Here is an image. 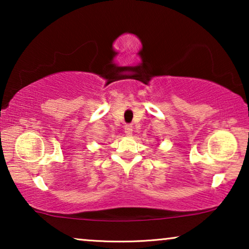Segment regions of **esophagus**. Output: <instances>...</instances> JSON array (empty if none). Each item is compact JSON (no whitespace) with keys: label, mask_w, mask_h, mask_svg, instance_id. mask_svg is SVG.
<instances>
[{"label":"esophagus","mask_w":249,"mask_h":249,"mask_svg":"<svg viewBox=\"0 0 249 249\" xmlns=\"http://www.w3.org/2000/svg\"><path fill=\"white\" fill-rule=\"evenodd\" d=\"M124 132L127 136H131L132 135V125H125Z\"/></svg>","instance_id":"1"}]
</instances>
